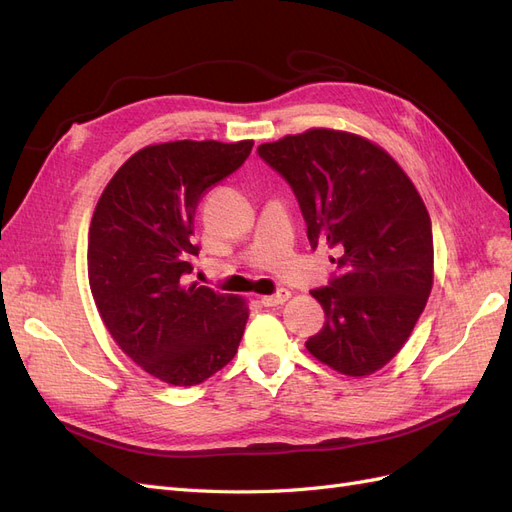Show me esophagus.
I'll list each match as a JSON object with an SVG mask.
<instances>
[{"label":"esophagus","instance_id":"1","mask_svg":"<svg viewBox=\"0 0 512 512\" xmlns=\"http://www.w3.org/2000/svg\"><path fill=\"white\" fill-rule=\"evenodd\" d=\"M288 299H290V290L282 288V290H277L275 294H269V297H262V299H260V303L265 305V307H277V305L286 303Z\"/></svg>","mask_w":512,"mask_h":512}]
</instances>
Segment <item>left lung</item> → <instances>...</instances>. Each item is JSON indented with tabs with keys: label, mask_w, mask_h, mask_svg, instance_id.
I'll list each match as a JSON object with an SVG mask.
<instances>
[{
	"label": "left lung",
	"mask_w": 512,
	"mask_h": 512,
	"mask_svg": "<svg viewBox=\"0 0 512 512\" xmlns=\"http://www.w3.org/2000/svg\"><path fill=\"white\" fill-rule=\"evenodd\" d=\"M299 200L309 245L337 273L312 290L324 327L305 342L346 376H369L408 342L433 286L431 220L401 166L376 143L314 128L258 147Z\"/></svg>",
	"instance_id": "1"
}]
</instances>
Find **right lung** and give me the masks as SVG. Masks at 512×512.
I'll return each instance as SVG.
<instances>
[{"label":"right lung","mask_w":512,"mask_h":512,"mask_svg":"<svg viewBox=\"0 0 512 512\" xmlns=\"http://www.w3.org/2000/svg\"><path fill=\"white\" fill-rule=\"evenodd\" d=\"M254 141L149 145L104 188L89 226L87 273L102 322L147 374L173 386L211 378L237 354L250 309L237 294L188 284L203 194Z\"/></svg>","instance_id":"add662e5"}]
</instances>
